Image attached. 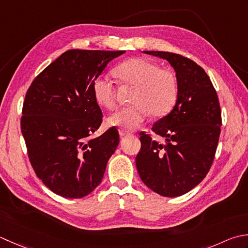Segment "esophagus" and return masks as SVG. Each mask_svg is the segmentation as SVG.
<instances>
[{"instance_id": "obj_1", "label": "esophagus", "mask_w": 248, "mask_h": 248, "mask_svg": "<svg viewBox=\"0 0 248 248\" xmlns=\"http://www.w3.org/2000/svg\"><path fill=\"white\" fill-rule=\"evenodd\" d=\"M119 135L121 138H124V137H125V135H128V132H127V131L123 130V129H120L119 130Z\"/></svg>"}]
</instances>
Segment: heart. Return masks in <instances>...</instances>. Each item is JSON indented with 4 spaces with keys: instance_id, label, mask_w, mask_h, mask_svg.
I'll return each instance as SVG.
<instances>
[{
    "instance_id": "b5f03b06",
    "label": "heart",
    "mask_w": 248,
    "mask_h": 248,
    "mask_svg": "<svg viewBox=\"0 0 248 248\" xmlns=\"http://www.w3.org/2000/svg\"><path fill=\"white\" fill-rule=\"evenodd\" d=\"M115 75L125 85L135 86L132 105L111 114L108 123L113 127L135 130L148 116L162 117L173 108L177 98V82L172 72L160 69L156 63L145 58H132L116 67ZM95 101L103 108L116 106V87L106 77H98L92 86Z\"/></svg>"
}]
</instances>
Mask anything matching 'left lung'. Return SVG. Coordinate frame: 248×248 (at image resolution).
<instances>
[{
	"label": "left lung",
	"instance_id": "obj_1",
	"mask_svg": "<svg viewBox=\"0 0 248 248\" xmlns=\"http://www.w3.org/2000/svg\"><path fill=\"white\" fill-rule=\"evenodd\" d=\"M144 52L171 64L176 73L177 99L173 109L152 127L167 144L142 132L135 163L149 189L163 197H179L210 171L220 134L219 102L210 77L196 62L172 52Z\"/></svg>",
	"mask_w": 248,
	"mask_h": 248
}]
</instances>
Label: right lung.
I'll return each instance as SVG.
<instances>
[{"label": "right lung", "instance_id": "1", "mask_svg": "<svg viewBox=\"0 0 248 248\" xmlns=\"http://www.w3.org/2000/svg\"><path fill=\"white\" fill-rule=\"evenodd\" d=\"M124 52L67 50L27 92L21 132L29 158L37 177L58 196L84 198L102 182L119 134L110 128L89 139L103 117L92 86L108 62Z\"/></svg>", "mask_w": 248, "mask_h": 248}]
</instances>
